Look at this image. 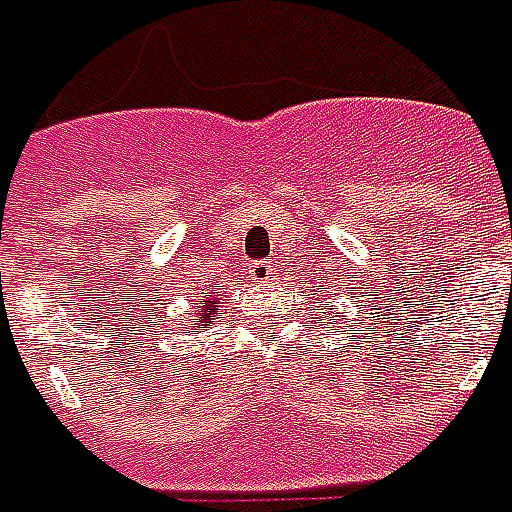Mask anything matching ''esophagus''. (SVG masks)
Instances as JSON below:
<instances>
[{"mask_svg": "<svg viewBox=\"0 0 512 512\" xmlns=\"http://www.w3.org/2000/svg\"><path fill=\"white\" fill-rule=\"evenodd\" d=\"M249 276H252L257 284H263V281H271L273 263H268V260H255V263H249Z\"/></svg>", "mask_w": 512, "mask_h": 512, "instance_id": "obj_1", "label": "esophagus"}]
</instances>
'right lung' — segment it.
I'll return each instance as SVG.
<instances>
[{
    "instance_id": "obj_1",
    "label": "right lung",
    "mask_w": 512,
    "mask_h": 512,
    "mask_svg": "<svg viewBox=\"0 0 512 512\" xmlns=\"http://www.w3.org/2000/svg\"><path fill=\"white\" fill-rule=\"evenodd\" d=\"M193 305L199 308V311H196V321H199V329L212 327V316L220 311V297H217L215 292H204V300H199V303H193ZM188 324H191V319H188ZM188 324H185L183 329H188Z\"/></svg>"
}]
</instances>
